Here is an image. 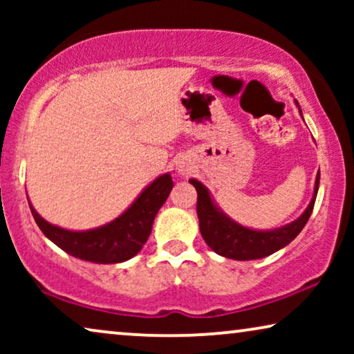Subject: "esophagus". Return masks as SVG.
Segmentation results:
<instances>
[{
    "label": "esophagus",
    "mask_w": 354,
    "mask_h": 354,
    "mask_svg": "<svg viewBox=\"0 0 354 354\" xmlns=\"http://www.w3.org/2000/svg\"><path fill=\"white\" fill-rule=\"evenodd\" d=\"M178 171H180L182 174H185V172H188V169L185 166H178Z\"/></svg>",
    "instance_id": "1"
}]
</instances>
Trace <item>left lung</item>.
Returning <instances> with one entry per match:
<instances>
[{"label":"left lung","instance_id":"1","mask_svg":"<svg viewBox=\"0 0 354 354\" xmlns=\"http://www.w3.org/2000/svg\"><path fill=\"white\" fill-rule=\"evenodd\" d=\"M299 114H301V109H299ZM319 178H321V174L317 172L314 195L306 211L292 224L279 227V229L274 230H251L248 227L236 224L235 221L229 219L224 212H221L219 207L212 203L207 188L201 182L192 178L190 183L196 188L198 193L196 214L198 219H200V232L203 239L217 254L236 261L261 259L275 253V251L283 248L290 241L297 239V235L306 225L309 216L313 212L314 203H316Z\"/></svg>","mask_w":354,"mask_h":354}]
</instances>
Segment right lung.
Returning a JSON list of instances; mask_svg holds the SVG:
<instances>
[{"label": "right lung", "instance_id": "right-lung-1", "mask_svg": "<svg viewBox=\"0 0 354 354\" xmlns=\"http://www.w3.org/2000/svg\"><path fill=\"white\" fill-rule=\"evenodd\" d=\"M174 187L171 174H164L145 188L133 205L109 224L93 230L72 232L46 222L30 206L40 230L53 243L74 258L98 264L124 263L133 258L151 234L153 221Z\"/></svg>", "mask_w": 354, "mask_h": 354}]
</instances>
